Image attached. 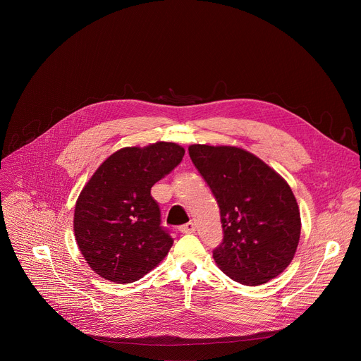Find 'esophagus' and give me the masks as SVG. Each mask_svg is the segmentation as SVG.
Instances as JSON below:
<instances>
[{
    "mask_svg": "<svg viewBox=\"0 0 361 361\" xmlns=\"http://www.w3.org/2000/svg\"><path fill=\"white\" fill-rule=\"evenodd\" d=\"M178 230L183 234H192L195 231V226H194V223H187V224L181 226Z\"/></svg>",
    "mask_w": 361,
    "mask_h": 361,
    "instance_id": "esophagus-1",
    "label": "esophagus"
}]
</instances>
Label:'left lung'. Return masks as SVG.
Returning a JSON list of instances; mask_svg holds the SVG:
<instances>
[{
  "instance_id": "obj_1",
  "label": "left lung",
  "mask_w": 361,
  "mask_h": 361,
  "mask_svg": "<svg viewBox=\"0 0 361 361\" xmlns=\"http://www.w3.org/2000/svg\"><path fill=\"white\" fill-rule=\"evenodd\" d=\"M188 154L220 207L224 237L213 251L217 266L244 286H260L283 273L301 231L287 181L238 147L192 144Z\"/></svg>"
}]
</instances>
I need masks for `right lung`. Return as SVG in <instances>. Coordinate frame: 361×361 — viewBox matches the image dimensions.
<instances>
[{"label":"right lung","instance_id":"obj_1","mask_svg":"<svg viewBox=\"0 0 361 361\" xmlns=\"http://www.w3.org/2000/svg\"><path fill=\"white\" fill-rule=\"evenodd\" d=\"M184 148L159 141L126 147L102 163L78 195L74 234L88 266L102 279H142L169 254L174 240L161 224L151 187L183 160Z\"/></svg>","mask_w":361,"mask_h":361}]
</instances>
